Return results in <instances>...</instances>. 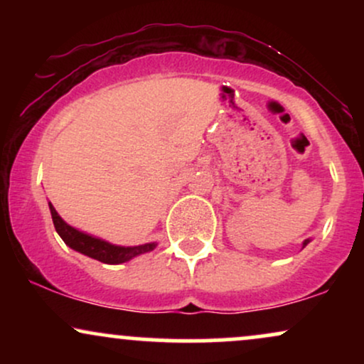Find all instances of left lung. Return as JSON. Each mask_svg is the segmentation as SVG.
Segmentation results:
<instances>
[{"mask_svg": "<svg viewBox=\"0 0 364 364\" xmlns=\"http://www.w3.org/2000/svg\"><path fill=\"white\" fill-rule=\"evenodd\" d=\"M303 245H304V246H306V245H308V241H304V243H303Z\"/></svg>", "mask_w": 364, "mask_h": 364, "instance_id": "1", "label": "left lung"}]
</instances>
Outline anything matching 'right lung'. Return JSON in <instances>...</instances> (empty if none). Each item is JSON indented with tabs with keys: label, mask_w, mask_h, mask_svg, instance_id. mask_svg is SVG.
<instances>
[{
	"label": "right lung",
	"mask_w": 364,
	"mask_h": 364,
	"mask_svg": "<svg viewBox=\"0 0 364 364\" xmlns=\"http://www.w3.org/2000/svg\"><path fill=\"white\" fill-rule=\"evenodd\" d=\"M49 208H51V215H53V224L56 228L58 235L61 236V240L65 241L70 248L77 250L87 257L94 258V260H99L102 263H109V265H116V263H123L132 260L133 257L141 253L152 252L156 248V243H149V245H140V246H114L106 243V241L97 240V237H92L85 232L77 231V229L72 228L58 215V212L54 210V207L49 203Z\"/></svg>",
	"instance_id": "add662e5"
}]
</instances>
